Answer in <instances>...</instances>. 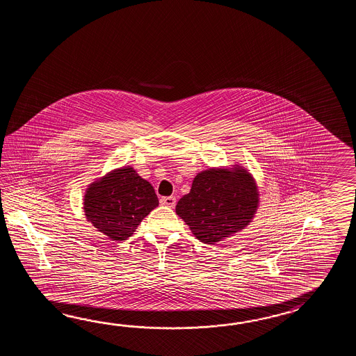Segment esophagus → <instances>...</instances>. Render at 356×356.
Wrapping results in <instances>:
<instances>
[{"label":"esophagus","instance_id":"obj_1","mask_svg":"<svg viewBox=\"0 0 356 356\" xmlns=\"http://www.w3.org/2000/svg\"><path fill=\"white\" fill-rule=\"evenodd\" d=\"M175 202H177V200H175V196L163 197V198H160V204L168 206V207H175Z\"/></svg>","mask_w":356,"mask_h":356}]
</instances>
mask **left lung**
Returning a JSON list of instances; mask_svg holds the SVG:
<instances>
[{"instance_id":"8db88e82","label":"left lung","mask_w":356,"mask_h":356,"mask_svg":"<svg viewBox=\"0 0 356 356\" xmlns=\"http://www.w3.org/2000/svg\"><path fill=\"white\" fill-rule=\"evenodd\" d=\"M258 204L256 179L245 168L235 164L198 173L175 212L200 242L216 244L250 225Z\"/></svg>"}]
</instances>
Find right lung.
Returning a JSON list of instances; mask_svg holds the SVG:
<instances>
[{
  "label": "right lung",
  "mask_w": 356,
  "mask_h": 356,
  "mask_svg": "<svg viewBox=\"0 0 356 356\" xmlns=\"http://www.w3.org/2000/svg\"><path fill=\"white\" fill-rule=\"evenodd\" d=\"M159 204L150 181L132 167L117 168L89 184L83 196L85 218L112 241H126Z\"/></svg>",
  "instance_id": "1"
}]
</instances>
